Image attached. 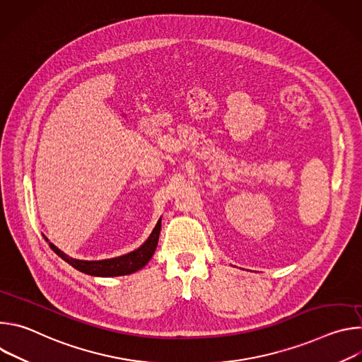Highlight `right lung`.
<instances>
[{"label":"right lung","instance_id":"obj_1","mask_svg":"<svg viewBox=\"0 0 362 362\" xmlns=\"http://www.w3.org/2000/svg\"><path fill=\"white\" fill-rule=\"evenodd\" d=\"M162 229V218L158 221L156 226L151 230L150 236L146 239V242L122 256L110 257V259H101V261H83V259H76V257H71L66 255L63 250H60L54 243H51L44 235V239L48 242L49 247L53 249L63 261H66L69 265L76 268L77 271L91 275V276H101V278H110V276H123V275H130L141 269L143 267L147 265V262L151 259V256L156 250L158 242H159V235Z\"/></svg>","mask_w":362,"mask_h":362}]
</instances>
